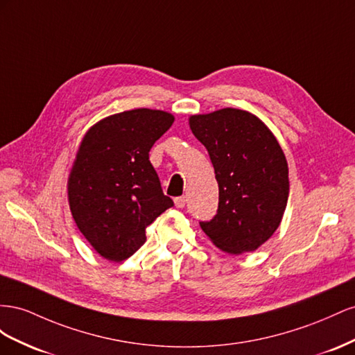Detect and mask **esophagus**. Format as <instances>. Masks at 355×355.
<instances>
[{
    "instance_id": "obj_1",
    "label": "esophagus",
    "mask_w": 355,
    "mask_h": 355,
    "mask_svg": "<svg viewBox=\"0 0 355 355\" xmlns=\"http://www.w3.org/2000/svg\"><path fill=\"white\" fill-rule=\"evenodd\" d=\"M186 200H187V199H186L184 196H180V198H175V199H174V204H175L177 208H183V207L186 205Z\"/></svg>"
}]
</instances>
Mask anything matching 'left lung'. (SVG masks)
<instances>
[{
  "mask_svg": "<svg viewBox=\"0 0 355 355\" xmlns=\"http://www.w3.org/2000/svg\"><path fill=\"white\" fill-rule=\"evenodd\" d=\"M218 183V209L199 225L229 254L254 251L273 235L288 199V165L270 129L244 110L221 108L189 117Z\"/></svg>",
  "mask_w": 355,
  "mask_h": 355,
  "instance_id": "1",
  "label": "left lung"
}]
</instances>
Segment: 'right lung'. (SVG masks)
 <instances>
[{"mask_svg":"<svg viewBox=\"0 0 355 355\" xmlns=\"http://www.w3.org/2000/svg\"><path fill=\"white\" fill-rule=\"evenodd\" d=\"M174 123L162 110L135 108L99 120L85 134L68 177L69 209L99 256L123 261L146 242V227L174 205L148 151Z\"/></svg>","mask_w":355,"mask_h":355,"instance_id":"1","label":"right lung"}]
</instances>
